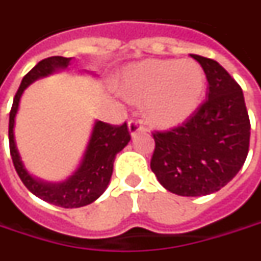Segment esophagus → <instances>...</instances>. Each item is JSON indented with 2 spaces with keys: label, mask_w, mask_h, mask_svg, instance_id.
Segmentation results:
<instances>
[{
  "label": "esophagus",
  "mask_w": 261,
  "mask_h": 261,
  "mask_svg": "<svg viewBox=\"0 0 261 261\" xmlns=\"http://www.w3.org/2000/svg\"><path fill=\"white\" fill-rule=\"evenodd\" d=\"M127 127H129V134L132 135V136L135 134H138V132H143L145 130V126L142 125L139 120H129Z\"/></svg>",
  "instance_id": "1"
}]
</instances>
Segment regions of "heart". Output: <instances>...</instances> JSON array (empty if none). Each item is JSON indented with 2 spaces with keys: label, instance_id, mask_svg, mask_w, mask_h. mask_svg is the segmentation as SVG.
I'll return each instance as SVG.
<instances>
[{
  "label": "heart",
  "instance_id": "1",
  "mask_svg": "<svg viewBox=\"0 0 261 261\" xmlns=\"http://www.w3.org/2000/svg\"><path fill=\"white\" fill-rule=\"evenodd\" d=\"M120 85L129 99H147L145 113L150 122L173 126L188 119L200 107L206 75L193 59H150L130 66Z\"/></svg>",
  "mask_w": 261,
  "mask_h": 261
}]
</instances>
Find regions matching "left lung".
I'll list each match as a JSON object with an SVG mask.
<instances>
[{
    "instance_id": "8db88e82",
    "label": "left lung",
    "mask_w": 261,
    "mask_h": 261,
    "mask_svg": "<svg viewBox=\"0 0 261 261\" xmlns=\"http://www.w3.org/2000/svg\"><path fill=\"white\" fill-rule=\"evenodd\" d=\"M196 59L209 82L207 99L179 126L154 130L150 169L169 192L206 196L226 186L249 153L250 119L243 91L219 62Z\"/></svg>"
}]
</instances>
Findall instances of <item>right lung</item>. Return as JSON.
Returning a JSON list of instances; mask_svg holds the SVG:
<instances>
[{"label": "right lung", "mask_w": 261, "mask_h": 261, "mask_svg": "<svg viewBox=\"0 0 261 261\" xmlns=\"http://www.w3.org/2000/svg\"><path fill=\"white\" fill-rule=\"evenodd\" d=\"M71 58L64 57H49L39 61L37 65L27 73L14 96L12 108L10 112V152L14 168L17 170L19 179L25 188L31 193L42 199L45 202L61 206L64 209L82 207L95 202L107 190L113 170L115 156L130 141V135L126 122L122 125H109L105 122L96 120L92 129V135L88 143V148L84 154L79 168L71 177L61 183H45L32 177L22 165V161L18 153L15 138H14V125L15 115L19 107L21 95L25 88L32 84L35 79L46 76L55 72L57 69H65L69 65Z\"/></svg>", "instance_id": "right-lung-1"}]
</instances>
